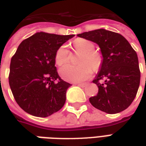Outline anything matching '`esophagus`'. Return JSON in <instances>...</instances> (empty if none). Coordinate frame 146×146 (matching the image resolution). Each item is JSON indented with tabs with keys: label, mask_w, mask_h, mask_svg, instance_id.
<instances>
[{
	"label": "esophagus",
	"mask_w": 146,
	"mask_h": 146,
	"mask_svg": "<svg viewBox=\"0 0 146 146\" xmlns=\"http://www.w3.org/2000/svg\"><path fill=\"white\" fill-rule=\"evenodd\" d=\"M76 84L77 86L81 87V88H84V87H85V86L87 85V84H86V83H84V84H80V83H77V84Z\"/></svg>",
	"instance_id": "34e87169"
}]
</instances>
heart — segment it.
Returning a JSON list of instances; mask_svg holds the SVG:
<instances>
[{"mask_svg": "<svg viewBox=\"0 0 146 146\" xmlns=\"http://www.w3.org/2000/svg\"><path fill=\"white\" fill-rule=\"evenodd\" d=\"M95 44L87 39L78 38L73 42V50L77 58V66L67 65L59 70L61 76L70 82H80L89 79L93 71H98L103 62L102 54L95 50ZM70 60V51L66 45L58 48L54 54V62L58 66H63Z\"/></svg>", "mask_w": 146, "mask_h": 146, "instance_id": "heart-1", "label": "heart"}]
</instances>
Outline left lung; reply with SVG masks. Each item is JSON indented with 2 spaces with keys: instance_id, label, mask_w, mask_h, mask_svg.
Returning <instances> with one entry per match:
<instances>
[{
  "instance_id": "8db88e82",
  "label": "left lung",
  "mask_w": 146,
  "mask_h": 146,
  "mask_svg": "<svg viewBox=\"0 0 146 146\" xmlns=\"http://www.w3.org/2000/svg\"><path fill=\"white\" fill-rule=\"evenodd\" d=\"M77 36L98 44L103 57L100 72L93 80L98 94L89 98L91 104L110 114L126 110L134 101L140 84L136 51L121 34L104 29Z\"/></svg>"
}]
</instances>
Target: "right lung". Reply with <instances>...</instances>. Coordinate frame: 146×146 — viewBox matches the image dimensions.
<instances>
[{
  "label": "right lung",
  "mask_w": 146,
  "mask_h": 146,
  "mask_svg": "<svg viewBox=\"0 0 146 146\" xmlns=\"http://www.w3.org/2000/svg\"><path fill=\"white\" fill-rule=\"evenodd\" d=\"M73 36L40 32L18 47L11 59L8 80L15 100L25 112L47 117L62 108L71 84L58 75L54 54Z\"/></svg>",
  "instance_id": "add662e5"
}]
</instances>
